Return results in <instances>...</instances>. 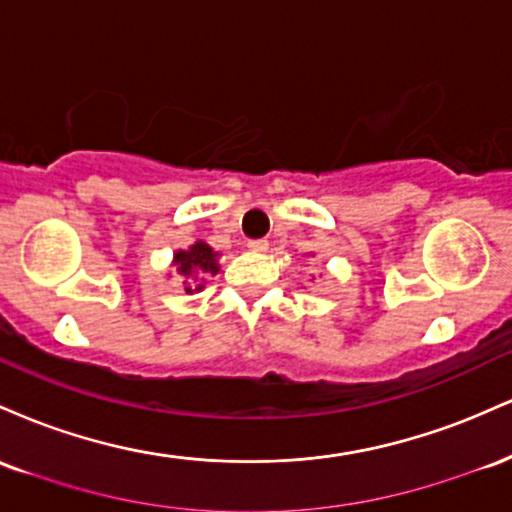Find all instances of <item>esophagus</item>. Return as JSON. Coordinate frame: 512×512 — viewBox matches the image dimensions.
<instances>
[{
  "label": "esophagus",
  "mask_w": 512,
  "mask_h": 512,
  "mask_svg": "<svg viewBox=\"0 0 512 512\" xmlns=\"http://www.w3.org/2000/svg\"><path fill=\"white\" fill-rule=\"evenodd\" d=\"M248 248H250L252 252H260V255H262V252L269 250V243H267V240H264V238H260V240H250Z\"/></svg>",
  "instance_id": "esophagus-1"
}]
</instances>
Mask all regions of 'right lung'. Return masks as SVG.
Returning <instances> with one entry per match:
<instances>
[{"label":"right lung","mask_w":512,"mask_h":512,"mask_svg":"<svg viewBox=\"0 0 512 512\" xmlns=\"http://www.w3.org/2000/svg\"><path fill=\"white\" fill-rule=\"evenodd\" d=\"M219 257L221 252H216L209 243L204 240H195L190 248L175 250L170 267L175 269V274L182 279L185 293H199L207 284L209 276L219 274Z\"/></svg>","instance_id":"1"}]
</instances>
